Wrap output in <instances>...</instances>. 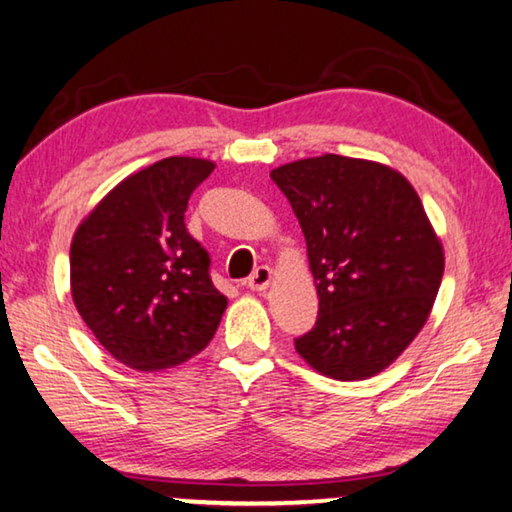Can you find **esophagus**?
Segmentation results:
<instances>
[{
    "label": "esophagus",
    "mask_w": 512,
    "mask_h": 512,
    "mask_svg": "<svg viewBox=\"0 0 512 512\" xmlns=\"http://www.w3.org/2000/svg\"><path fill=\"white\" fill-rule=\"evenodd\" d=\"M270 281H272V270L267 265H261V267H256L254 274H251L245 283L251 290H265L267 286H270Z\"/></svg>",
    "instance_id": "esophagus-1"
}]
</instances>
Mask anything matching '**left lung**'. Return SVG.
I'll return each mask as SVG.
<instances>
[{
	"label": "left lung",
	"mask_w": 512,
	"mask_h": 512,
	"mask_svg": "<svg viewBox=\"0 0 512 512\" xmlns=\"http://www.w3.org/2000/svg\"><path fill=\"white\" fill-rule=\"evenodd\" d=\"M306 240L318 320L295 338L313 371L368 380L403 355L435 304L444 247L400 171L320 155L272 169Z\"/></svg>",
	"instance_id": "8db88e82"
}]
</instances>
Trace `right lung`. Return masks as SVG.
I'll return each instance as SVG.
<instances>
[{"label": "right lung", "mask_w": 512, "mask_h": 512, "mask_svg": "<svg viewBox=\"0 0 512 512\" xmlns=\"http://www.w3.org/2000/svg\"><path fill=\"white\" fill-rule=\"evenodd\" d=\"M215 162L164 157L123 178L82 219L70 245V295L121 364L164 371L206 348L229 300L210 256L185 229L192 192Z\"/></svg>", "instance_id": "right-lung-1"}]
</instances>
